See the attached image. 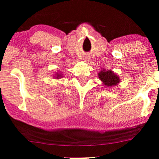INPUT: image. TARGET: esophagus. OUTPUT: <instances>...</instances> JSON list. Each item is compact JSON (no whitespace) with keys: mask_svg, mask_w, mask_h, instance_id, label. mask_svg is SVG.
I'll return each instance as SVG.
<instances>
[{"mask_svg":"<svg viewBox=\"0 0 159 159\" xmlns=\"http://www.w3.org/2000/svg\"><path fill=\"white\" fill-rule=\"evenodd\" d=\"M83 60L86 62H89V61H90V58H89L88 56H84Z\"/></svg>","mask_w":159,"mask_h":159,"instance_id":"obj_1","label":"esophagus"}]
</instances>
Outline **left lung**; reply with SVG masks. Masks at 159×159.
Returning <instances> with one entry per match:
<instances>
[{"label":"left lung","mask_w":159,"mask_h":159,"mask_svg":"<svg viewBox=\"0 0 159 159\" xmlns=\"http://www.w3.org/2000/svg\"><path fill=\"white\" fill-rule=\"evenodd\" d=\"M98 77L103 82V85L108 88L116 86L120 82V78L112 70H106L105 69H103L98 73Z\"/></svg>","instance_id":"8db88e82"}]
</instances>
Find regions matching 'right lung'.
Segmentation results:
<instances>
[{
  "mask_svg": "<svg viewBox=\"0 0 159 159\" xmlns=\"http://www.w3.org/2000/svg\"><path fill=\"white\" fill-rule=\"evenodd\" d=\"M53 77L55 78V79H61V78L63 77V75H62V74H61V72L58 71L57 73L55 74V75L53 76Z\"/></svg>",
  "mask_w": 159,
  "mask_h": 159,
  "instance_id": "add662e5",
  "label": "right lung"
}]
</instances>
